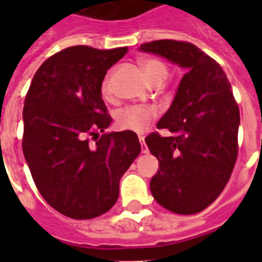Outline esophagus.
Instances as JSON below:
<instances>
[{
	"label": "esophagus",
	"mask_w": 262,
	"mask_h": 262,
	"mask_svg": "<svg viewBox=\"0 0 262 262\" xmlns=\"http://www.w3.org/2000/svg\"><path fill=\"white\" fill-rule=\"evenodd\" d=\"M139 140H140V145H142L143 154H148V147H147V144H145V142H144V138H139Z\"/></svg>",
	"instance_id": "34e87169"
}]
</instances>
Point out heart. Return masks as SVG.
Wrapping results in <instances>:
<instances>
[{
    "label": "heart",
    "instance_id": "heart-1",
    "mask_svg": "<svg viewBox=\"0 0 262 262\" xmlns=\"http://www.w3.org/2000/svg\"><path fill=\"white\" fill-rule=\"evenodd\" d=\"M140 66H142L143 71L147 76V80L149 81L151 85L159 86L168 77V66L156 57H144L140 60ZM111 78H113V72L110 71L106 73L99 85V93L106 101H110L113 98ZM157 114H159V111L154 106H128V107L118 111L115 115V122L120 129L143 134L149 128L152 122L157 118Z\"/></svg>",
    "mask_w": 262,
    "mask_h": 262
}]
</instances>
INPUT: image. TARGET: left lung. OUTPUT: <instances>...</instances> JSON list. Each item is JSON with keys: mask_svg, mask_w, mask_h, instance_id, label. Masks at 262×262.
Returning <instances> with one entry per match:
<instances>
[{"mask_svg": "<svg viewBox=\"0 0 262 262\" xmlns=\"http://www.w3.org/2000/svg\"><path fill=\"white\" fill-rule=\"evenodd\" d=\"M140 50L187 68L172 106L157 123L170 136L145 138L160 168L151 180L159 205L176 214L205 210L223 191L237 159L240 111L221 64L182 40H154Z\"/></svg>", "mask_w": 262, "mask_h": 262, "instance_id": "left-lung-1", "label": "left lung"}]
</instances>
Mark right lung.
Returning <instances> with one entry per match:
<instances>
[{
  "label": "right lung",
  "instance_id": "right-lung-1",
  "mask_svg": "<svg viewBox=\"0 0 262 262\" xmlns=\"http://www.w3.org/2000/svg\"><path fill=\"white\" fill-rule=\"evenodd\" d=\"M128 48L73 46L48 57L23 107V155L46 202L72 219H93L115 205L119 180L140 154L133 131L111 123L99 85Z\"/></svg>",
  "mask_w": 262,
  "mask_h": 262
}]
</instances>
